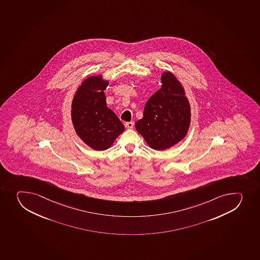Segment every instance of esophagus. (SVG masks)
<instances>
[{
	"mask_svg": "<svg viewBox=\"0 0 260 260\" xmlns=\"http://www.w3.org/2000/svg\"><path fill=\"white\" fill-rule=\"evenodd\" d=\"M135 123L133 121H131V122H127V123H124V125H125L126 128H132L134 127Z\"/></svg>",
	"mask_w": 260,
	"mask_h": 260,
	"instance_id": "esophagus-1",
	"label": "esophagus"
}]
</instances>
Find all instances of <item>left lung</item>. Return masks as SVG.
Segmentation results:
<instances>
[{"label":"left lung","mask_w":260,"mask_h":260,"mask_svg":"<svg viewBox=\"0 0 260 260\" xmlns=\"http://www.w3.org/2000/svg\"><path fill=\"white\" fill-rule=\"evenodd\" d=\"M161 82V88L146 103L143 118L135 125L147 145L157 151L168 149L184 139L190 123V103L177 78L166 71Z\"/></svg>","instance_id":"obj_1"}]
</instances>
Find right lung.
<instances>
[{
	"instance_id": "add662e5",
	"label": "right lung",
	"mask_w": 260,
	"mask_h": 260,
	"mask_svg": "<svg viewBox=\"0 0 260 260\" xmlns=\"http://www.w3.org/2000/svg\"><path fill=\"white\" fill-rule=\"evenodd\" d=\"M108 80L102 75L85 79L76 90L71 118L76 134L92 149L103 151L113 145L124 126L107 107L105 90Z\"/></svg>"
}]
</instances>
